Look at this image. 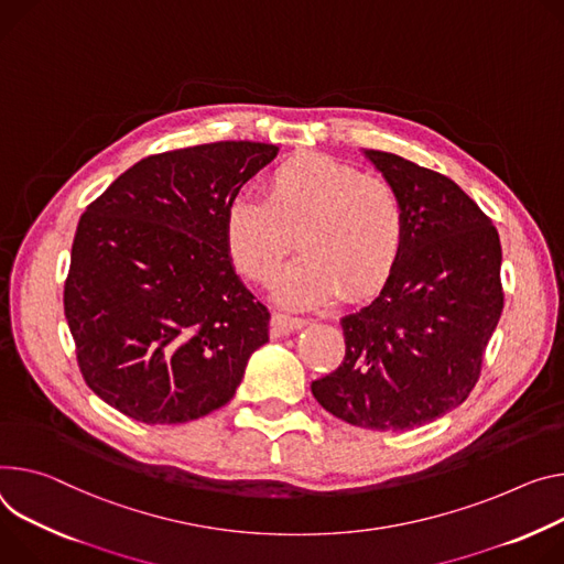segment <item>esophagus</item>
Segmentation results:
<instances>
[{
    "mask_svg": "<svg viewBox=\"0 0 564 564\" xmlns=\"http://www.w3.org/2000/svg\"><path fill=\"white\" fill-rule=\"evenodd\" d=\"M305 324H308V319H305V317H299V315H292V313H276L272 317V335L274 337L290 335V333L303 328Z\"/></svg>",
    "mask_w": 564,
    "mask_h": 564,
    "instance_id": "34e87169",
    "label": "esophagus"
}]
</instances>
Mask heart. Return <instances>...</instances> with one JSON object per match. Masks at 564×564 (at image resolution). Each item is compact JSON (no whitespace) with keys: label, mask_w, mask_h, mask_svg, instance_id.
<instances>
[{"label":"heart","mask_w":564,"mask_h":564,"mask_svg":"<svg viewBox=\"0 0 564 564\" xmlns=\"http://www.w3.org/2000/svg\"><path fill=\"white\" fill-rule=\"evenodd\" d=\"M296 240L276 296L317 305L339 288L348 296L378 290L398 268L406 242V214L398 191L380 177L317 152L281 162L265 197L238 193L225 212V242L240 274L272 283Z\"/></svg>","instance_id":"1"}]
</instances>
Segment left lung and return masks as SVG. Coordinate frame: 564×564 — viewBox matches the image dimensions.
<instances>
[{
  "mask_svg": "<svg viewBox=\"0 0 564 564\" xmlns=\"http://www.w3.org/2000/svg\"><path fill=\"white\" fill-rule=\"evenodd\" d=\"M406 214L402 259L380 296L341 317V365L311 384L333 416L378 432L412 430L475 389L503 311L492 220L449 177L367 150Z\"/></svg>",
  "mask_w": 564,
  "mask_h": 564,
  "instance_id": "obj_1",
  "label": "left lung"
}]
</instances>
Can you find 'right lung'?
<instances>
[{
	"label": "right lung",
	"mask_w": 564,
	"mask_h": 564,
	"mask_svg": "<svg viewBox=\"0 0 564 564\" xmlns=\"http://www.w3.org/2000/svg\"><path fill=\"white\" fill-rule=\"evenodd\" d=\"M256 141L150 155L78 220L65 317L87 387L145 425H177L227 404L270 313L236 276L227 204L276 158Z\"/></svg>",
	"instance_id": "right-lung-1"
}]
</instances>
